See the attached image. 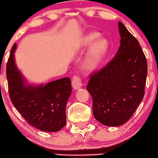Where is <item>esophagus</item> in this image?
Listing matches in <instances>:
<instances>
[{
  "instance_id": "1",
  "label": "esophagus",
  "mask_w": 158,
  "mask_h": 158,
  "mask_svg": "<svg viewBox=\"0 0 158 158\" xmlns=\"http://www.w3.org/2000/svg\"><path fill=\"white\" fill-rule=\"evenodd\" d=\"M72 86L74 89H78L82 86V82L78 76H74L72 79Z\"/></svg>"
}]
</instances>
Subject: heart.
<instances>
[{"label":"heart","instance_id":"b5f03b06","mask_svg":"<svg viewBox=\"0 0 158 158\" xmlns=\"http://www.w3.org/2000/svg\"><path fill=\"white\" fill-rule=\"evenodd\" d=\"M99 36L97 32H90L83 37L77 44L80 50H85L89 47L83 64V67L87 72H92L99 65L108 50V40L105 38L99 39Z\"/></svg>","mask_w":158,"mask_h":158}]
</instances>
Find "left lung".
<instances>
[{"label": "left lung", "mask_w": 158, "mask_h": 158, "mask_svg": "<svg viewBox=\"0 0 158 158\" xmlns=\"http://www.w3.org/2000/svg\"><path fill=\"white\" fill-rule=\"evenodd\" d=\"M120 46L106 67L91 74L86 86L95 118L108 127L123 124L133 116L145 95L148 67L142 47L119 22Z\"/></svg>", "instance_id": "1"}]
</instances>
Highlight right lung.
<instances>
[{"label": "right lung", "mask_w": 158, "mask_h": 158, "mask_svg": "<svg viewBox=\"0 0 158 158\" xmlns=\"http://www.w3.org/2000/svg\"><path fill=\"white\" fill-rule=\"evenodd\" d=\"M16 49L14 44L6 63L12 103L31 126L45 132L59 131L66 123V104L72 91L70 78L64 77L45 85L28 84L16 67Z\"/></svg>", "instance_id": "1"}]
</instances>
